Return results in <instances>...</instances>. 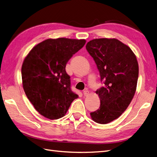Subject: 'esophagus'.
Instances as JSON below:
<instances>
[{"label": "esophagus", "mask_w": 157, "mask_h": 157, "mask_svg": "<svg viewBox=\"0 0 157 157\" xmlns=\"http://www.w3.org/2000/svg\"><path fill=\"white\" fill-rule=\"evenodd\" d=\"M83 94H84V96H88V95L89 94V92L87 90H84V91H83Z\"/></svg>", "instance_id": "obj_1"}]
</instances>
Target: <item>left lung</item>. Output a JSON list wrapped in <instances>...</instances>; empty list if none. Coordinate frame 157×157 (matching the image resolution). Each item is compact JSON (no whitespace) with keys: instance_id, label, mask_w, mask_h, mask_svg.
<instances>
[{"instance_id":"left-lung-1","label":"left lung","mask_w":157,"mask_h":157,"mask_svg":"<svg viewBox=\"0 0 157 157\" xmlns=\"http://www.w3.org/2000/svg\"><path fill=\"white\" fill-rule=\"evenodd\" d=\"M86 48L96 62L104 84L96 92L100 107L90 113V116L99 124H107L119 117L134 98L138 63L130 47L116 39H93Z\"/></svg>"}]
</instances>
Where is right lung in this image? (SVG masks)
<instances>
[{"instance_id":"obj_1","label":"right lung","mask_w":157,"mask_h":157,"mask_svg":"<svg viewBox=\"0 0 157 157\" xmlns=\"http://www.w3.org/2000/svg\"><path fill=\"white\" fill-rule=\"evenodd\" d=\"M86 43L84 39H49L33 47L21 67L23 88L41 115L50 120L65 116L78 95L71 89L65 67L73 54Z\"/></svg>"}]
</instances>
